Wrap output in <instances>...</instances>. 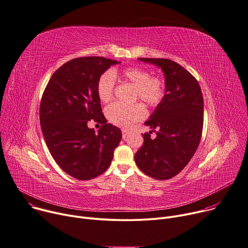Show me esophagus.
I'll return each mask as SVG.
<instances>
[{
	"label": "esophagus",
	"instance_id": "esophagus-1",
	"mask_svg": "<svg viewBox=\"0 0 248 248\" xmlns=\"http://www.w3.org/2000/svg\"><path fill=\"white\" fill-rule=\"evenodd\" d=\"M129 135V131L126 129H122V138L125 140L127 138V136Z\"/></svg>",
	"mask_w": 248,
	"mask_h": 248
}]
</instances>
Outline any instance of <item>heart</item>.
<instances>
[{
  "mask_svg": "<svg viewBox=\"0 0 248 248\" xmlns=\"http://www.w3.org/2000/svg\"><path fill=\"white\" fill-rule=\"evenodd\" d=\"M116 78L132 84L136 90V98L141 99L149 106H157L166 95V84L161 78L151 77V73L143 68L129 67L121 72H106L99 77L97 94L102 102L107 103L112 99ZM106 116L112 124L126 128L143 119L146 116V110L141 104L113 103L106 108Z\"/></svg>",
  "mask_w": 248,
  "mask_h": 248,
  "instance_id": "b5f03b06",
  "label": "heart"
}]
</instances>
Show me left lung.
Returning <instances> with one entry per match:
<instances>
[{
	"mask_svg": "<svg viewBox=\"0 0 248 248\" xmlns=\"http://www.w3.org/2000/svg\"><path fill=\"white\" fill-rule=\"evenodd\" d=\"M161 69L166 95L145 122L144 145L135 155L138 168L147 175L167 180L178 174L194 155L202 136L204 100L197 79L169 59L138 58ZM157 128L155 140L151 131Z\"/></svg>",
	"mask_w": 248,
	"mask_h": 248,
	"instance_id": "8db88e82",
	"label": "left lung"
}]
</instances>
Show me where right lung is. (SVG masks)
Masks as SVG:
<instances>
[{"instance_id": "add662e5", "label": "right lung", "mask_w": 248, "mask_h": 248, "mask_svg": "<svg viewBox=\"0 0 248 248\" xmlns=\"http://www.w3.org/2000/svg\"><path fill=\"white\" fill-rule=\"evenodd\" d=\"M103 57H81L62 65L43 93L39 117L46 145L58 166L78 180H90L110 166L122 133L107 123L97 94L99 77L119 64ZM103 124L95 133L87 123Z\"/></svg>"}]
</instances>
